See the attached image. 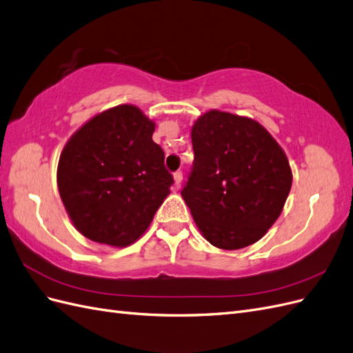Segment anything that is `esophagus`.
I'll return each mask as SVG.
<instances>
[{"label": "esophagus", "mask_w": 353, "mask_h": 353, "mask_svg": "<svg viewBox=\"0 0 353 353\" xmlns=\"http://www.w3.org/2000/svg\"><path fill=\"white\" fill-rule=\"evenodd\" d=\"M173 177H174L176 188H180V185H182V180H183V173H182V171H176Z\"/></svg>", "instance_id": "34e87169"}]
</instances>
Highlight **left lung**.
Returning a JSON list of instances; mask_svg holds the SVG:
<instances>
[{
  "mask_svg": "<svg viewBox=\"0 0 353 353\" xmlns=\"http://www.w3.org/2000/svg\"><path fill=\"white\" fill-rule=\"evenodd\" d=\"M194 164L182 196L201 234L221 250L257 243L293 182L287 155L257 121L208 110L192 127Z\"/></svg>",
  "mask_w": 353,
  "mask_h": 353,
  "instance_id": "left-lung-1",
  "label": "left lung"
}]
</instances>
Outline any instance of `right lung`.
Wrapping results in <instances>:
<instances>
[{
	"label": "right lung",
	"instance_id": "obj_1",
	"mask_svg": "<svg viewBox=\"0 0 353 353\" xmlns=\"http://www.w3.org/2000/svg\"><path fill=\"white\" fill-rule=\"evenodd\" d=\"M155 123L133 105L97 114L68 140L57 165L62 203L78 232L127 247L145 234L173 185Z\"/></svg>",
	"mask_w": 353,
	"mask_h": 353
}]
</instances>
